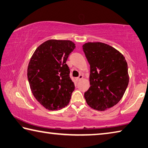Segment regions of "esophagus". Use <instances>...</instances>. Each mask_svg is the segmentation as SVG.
<instances>
[{"mask_svg": "<svg viewBox=\"0 0 148 148\" xmlns=\"http://www.w3.org/2000/svg\"><path fill=\"white\" fill-rule=\"evenodd\" d=\"M83 79V76H82V75H79V77L77 78V80H80V79Z\"/></svg>", "mask_w": 148, "mask_h": 148, "instance_id": "obj_1", "label": "esophagus"}]
</instances>
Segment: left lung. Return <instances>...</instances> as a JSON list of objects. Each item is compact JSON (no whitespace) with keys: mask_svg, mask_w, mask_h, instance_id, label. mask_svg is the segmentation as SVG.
<instances>
[{"mask_svg":"<svg viewBox=\"0 0 148 148\" xmlns=\"http://www.w3.org/2000/svg\"><path fill=\"white\" fill-rule=\"evenodd\" d=\"M83 50L90 65V88L84 94L87 103L106 111L123 97L129 83L127 63L119 50L100 42H88Z\"/></svg>","mask_w":148,"mask_h":148,"instance_id":"1","label":"left lung"}]
</instances>
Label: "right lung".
Wrapping results in <instances>:
<instances>
[{
  "instance_id": "add662e5",
  "label": "right lung",
  "mask_w": 148,
  "mask_h": 148,
  "mask_svg": "<svg viewBox=\"0 0 148 148\" xmlns=\"http://www.w3.org/2000/svg\"><path fill=\"white\" fill-rule=\"evenodd\" d=\"M76 48L69 40L50 39L36 48L28 63L27 76L34 97L49 111L69 104L75 86L66 64Z\"/></svg>"
}]
</instances>
